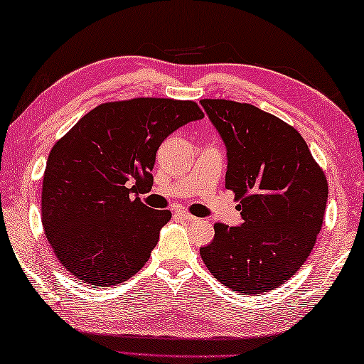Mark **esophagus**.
<instances>
[{
    "label": "esophagus",
    "mask_w": 364,
    "mask_h": 364,
    "mask_svg": "<svg viewBox=\"0 0 364 364\" xmlns=\"http://www.w3.org/2000/svg\"><path fill=\"white\" fill-rule=\"evenodd\" d=\"M177 216L182 219V221H187V223H196L198 219H196L195 216H192V214H188L187 211H177Z\"/></svg>",
    "instance_id": "obj_1"
}]
</instances>
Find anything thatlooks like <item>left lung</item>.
I'll return each instance as SVG.
<instances>
[{
  "label": "left lung",
  "instance_id": "left-lung-1",
  "mask_svg": "<svg viewBox=\"0 0 364 364\" xmlns=\"http://www.w3.org/2000/svg\"><path fill=\"white\" fill-rule=\"evenodd\" d=\"M228 150L225 188L240 201L242 224H214L203 263L225 287L245 295L281 287L316 243L327 181L303 136L253 105L201 100Z\"/></svg>",
  "mask_w": 364,
  "mask_h": 364
}]
</instances>
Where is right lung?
I'll return each instance as SVG.
<instances>
[{"mask_svg": "<svg viewBox=\"0 0 364 364\" xmlns=\"http://www.w3.org/2000/svg\"><path fill=\"white\" fill-rule=\"evenodd\" d=\"M203 119L195 101L105 103L55 143L41 188V223L61 264L92 287L127 281L150 258L171 211L143 205L161 143Z\"/></svg>", "mask_w": 364, "mask_h": 364, "instance_id": "right-lung-1", "label": "right lung"}]
</instances>
